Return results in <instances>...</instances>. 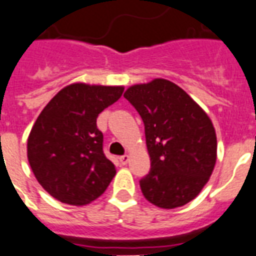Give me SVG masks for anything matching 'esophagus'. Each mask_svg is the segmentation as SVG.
Segmentation results:
<instances>
[{
    "instance_id": "esophagus-1",
    "label": "esophagus",
    "mask_w": 256,
    "mask_h": 256,
    "mask_svg": "<svg viewBox=\"0 0 256 256\" xmlns=\"http://www.w3.org/2000/svg\"><path fill=\"white\" fill-rule=\"evenodd\" d=\"M128 158H130V157H128V154H124V156H120V162L122 164V165H126V164L128 162Z\"/></svg>"
}]
</instances>
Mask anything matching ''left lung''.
Masks as SVG:
<instances>
[{"label":"left lung","instance_id":"left-lung-1","mask_svg":"<svg viewBox=\"0 0 256 256\" xmlns=\"http://www.w3.org/2000/svg\"><path fill=\"white\" fill-rule=\"evenodd\" d=\"M141 115L152 168L140 185L148 202L173 210L192 202L214 172L218 141L212 120L166 79L134 84L124 95Z\"/></svg>","mask_w":256,"mask_h":256}]
</instances>
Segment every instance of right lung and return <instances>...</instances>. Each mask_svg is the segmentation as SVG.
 Returning <instances> with one entry per match:
<instances>
[{"label": "right lung", "mask_w": 256, "mask_h": 256, "mask_svg": "<svg viewBox=\"0 0 256 256\" xmlns=\"http://www.w3.org/2000/svg\"><path fill=\"white\" fill-rule=\"evenodd\" d=\"M124 92L122 86L74 83L40 112L28 136V161L52 198L86 206L102 194L116 170L103 153L96 118Z\"/></svg>", "instance_id": "obj_1"}]
</instances>
